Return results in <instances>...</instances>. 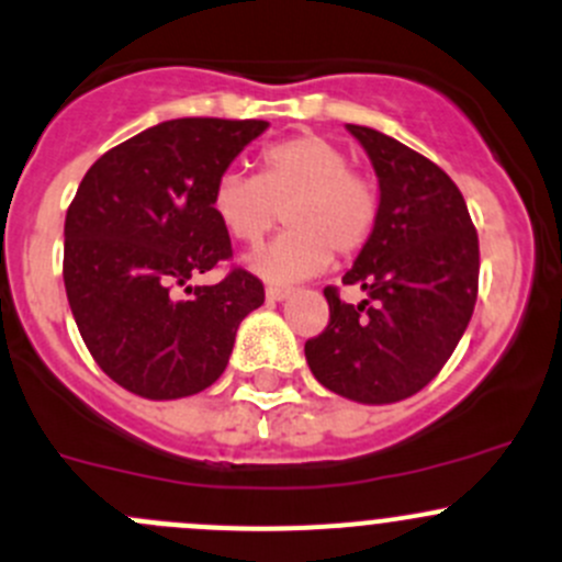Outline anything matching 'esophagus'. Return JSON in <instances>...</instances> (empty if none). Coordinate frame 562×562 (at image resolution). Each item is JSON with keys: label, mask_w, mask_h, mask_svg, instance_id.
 Returning a JSON list of instances; mask_svg holds the SVG:
<instances>
[{"label": "esophagus", "mask_w": 562, "mask_h": 562, "mask_svg": "<svg viewBox=\"0 0 562 562\" xmlns=\"http://www.w3.org/2000/svg\"><path fill=\"white\" fill-rule=\"evenodd\" d=\"M288 296H291L288 288H266V299H269V302H285Z\"/></svg>", "instance_id": "34e87169"}]
</instances>
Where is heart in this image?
<instances>
[{
	"instance_id": "b5f03b06",
	"label": "heart",
	"mask_w": 562,
	"mask_h": 562,
	"mask_svg": "<svg viewBox=\"0 0 562 562\" xmlns=\"http://www.w3.org/2000/svg\"><path fill=\"white\" fill-rule=\"evenodd\" d=\"M211 209L227 236L255 244L285 211L291 227L247 258V269L274 285L307 280L326 269L331 249L353 255L379 216L370 181L348 170V156L324 136H293L260 156V176L225 170L214 183Z\"/></svg>"
}]
</instances>
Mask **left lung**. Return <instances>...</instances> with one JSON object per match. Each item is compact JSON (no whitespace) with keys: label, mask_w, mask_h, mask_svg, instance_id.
<instances>
[{"label":"left lung","mask_w":562,"mask_h":562,"mask_svg":"<svg viewBox=\"0 0 562 562\" xmlns=\"http://www.w3.org/2000/svg\"><path fill=\"white\" fill-rule=\"evenodd\" d=\"M379 178V216L342 285L326 288L329 324L304 342L315 379L357 403H395L442 370L477 299V233L459 187L434 161L368 125H346Z\"/></svg>","instance_id":"1"}]
</instances>
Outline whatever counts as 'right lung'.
I'll use <instances>...</instances> for the list:
<instances>
[{
	"label": "right lung",
	"instance_id": "right-lung-1",
	"mask_svg": "<svg viewBox=\"0 0 562 562\" xmlns=\"http://www.w3.org/2000/svg\"><path fill=\"white\" fill-rule=\"evenodd\" d=\"M266 128L165 120L81 178L65 216V293L92 359L123 390L150 401L203 392L225 373L238 324L263 304V282L244 269L216 285L189 280L233 255L211 194Z\"/></svg>",
	"mask_w": 562,
	"mask_h": 562
}]
</instances>
